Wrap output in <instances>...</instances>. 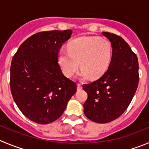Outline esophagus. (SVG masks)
I'll return each instance as SVG.
<instances>
[{"label": "esophagus", "mask_w": 149, "mask_h": 149, "mask_svg": "<svg viewBox=\"0 0 149 149\" xmlns=\"http://www.w3.org/2000/svg\"><path fill=\"white\" fill-rule=\"evenodd\" d=\"M81 89H82V85H81V84H78V85H77V90H81Z\"/></svg>", "instance_id": "1"}]
</instances>
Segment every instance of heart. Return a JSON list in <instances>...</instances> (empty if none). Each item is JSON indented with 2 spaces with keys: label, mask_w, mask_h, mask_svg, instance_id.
Wrapping results in <instances>:
<instances>
[{
  "label": "heart",
  "mask_w": 149,
  "mask_h": 149,
  "mask_svg": "<svg viewBox=\"0 0 149 149\" xmlns=\"http://www.w3.org/2000/svg\"><path fill=\"white\" fill-rule=\"evenodd\" d=\"M68 51L59 54V63L65 76L71 77L80 65L81 79L90 76L95 79L101 77L108 69L112 55L111 43L98 37H81L69 42Z\"/></svg>",
  "instance_id": "obj_1"
}]
</instances>
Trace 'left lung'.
<instances>
[{"instance_id": "left-lung-1", "label": "left lung", "mask_w": 149, "mask_h": 149, "mask_svg": "<svg viewBox=\"0 0 149 149\" xmlns=\"http://www.w3.org/2000/svg\"><path fill=\"white\" fill-rule=\"evenodd\" d=\"M110 41L112 55L107 70L100 79L83 85L87 93L84 112L87 118L99 123L115 120L131 103L139 83L137 55L120 36L103 32Z\"/></svg>"}]
</instances>
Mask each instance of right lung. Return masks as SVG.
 I'll return each mask as SVG.
<instances>
[{
	"instance_id": "right-lung-1",
	"label": "right lung",
	"mask_w": 149,
	"mask_h": 149,
	"mask_svg": "<svg viewBox=\"0 0 149 149\" xmlns=\"http://www.w3.org/2000/svg\"><path fill=\"white\" fill-rule=\"evenodd\" d=\"M71 30L36 33L26 39L12 60L10 88L14 101L29 120L48 124L57 120L77 90L58 62L62 43Z\"/></svg>"
}]
</instances>
